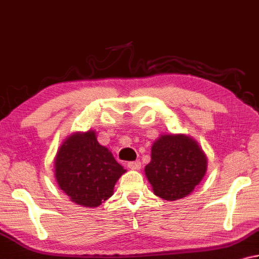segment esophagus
Listing matches in <instances>:
<instances>
[{"instance_id":"1","label":"esophagus","mask_w":259,"mask_h":259,"mask_svg":"<svg viewBox=\"0 0 259 259\" xmlns=\"http://www.w3.org/2000/svg\"><path fill=\"white\" fill-rule=\"evenodd\" d=\"M128 167L130 169L133 170H139L141 168V163L139 160H136V161H129L128 163Z\"/></svg>"}]
</instances>
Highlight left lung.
Masks as SVG:
<instances>
[{
    "instance_id": "obj_1",
    "label": "left lung",
    "mask_w": 259,
    "mask_h": 259,
    "mask_svg": "<svg viewBox=\"0 0 259 259\" xmlns=\"http://www.w3.org/2000/svg\"><path fill=\"white\" fill-rule=\"evenodd\" d=\"M145 175L154 194L167 201L190 195L207 169V157L199 143L184 134L160 135L151 146Z\"/></svg>"
}]
</instances>
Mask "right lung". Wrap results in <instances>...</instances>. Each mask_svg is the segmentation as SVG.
Instances as JSON below:
<instances>
[{
    "mask_svg": "<svg viewBox=\"0 0 259 259\" xmlns=\"http://www.w3.org/2000/svg\"><path fill=\"white\" fill-rule=\"evenodd\" d=\"M56 182L75 204L96 207L113 195L126 169L100 145L96 131H76L66 137L54 159Z\"/></svg>",
    "mask_w": 259,
    "mask_h": 259,
    "instance_id": "obj_1",
    "label": "right lung"
}]
</instances>
